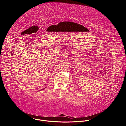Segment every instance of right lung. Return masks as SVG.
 <instances>
[{
	"label": "right lung",
	"instance_id": "right-lung-1",
	"mask_svg": "<svg viewBox=\"0 0 126 126\" xmlns=\"http://www.w3.org/2000/svg\"><path fill=\"white\" fill-rule=\"evenodd\" d=\"M45 88H44V89H43V90H44V89H45Z\"/></svg>",
	"mask_w": 126,
	"mask_h": 126
}]
</instances>
